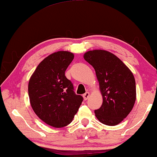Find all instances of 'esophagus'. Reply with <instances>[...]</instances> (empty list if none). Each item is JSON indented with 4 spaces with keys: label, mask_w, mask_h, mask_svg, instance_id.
<instances>
[{
    "label": "esophagus",
    "mask_w": 157,
    "mask_h": 157,
    "mask_svg": "<svg viewBox=\"0 0 157 157\" xmlns=\"http://www.w3.org/2000/svg\"><path fill=\"white\" fill-rule=\"evenodd\" d=\"M89 96H90V94L89 92H86V93H85L83 95H82V97H83L84 100H88V98H89Z\"/></svg>",
    "instance_id": "obj_1"
}]
</instances>
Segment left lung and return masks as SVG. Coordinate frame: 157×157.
I'll list each match as a JSON object with an SVG mask.
<instances>
[{"mask_svg": "<svg viewBox=\"0 0 157 157\" xmlns=\"http://www.w3.org/2000/svg\"><path fill=\"white\" fill-rule=\"evenodd\" d=\"M84 59L93 66L100 86L102 104L95 116L106 125H116L125 119L136 101V82L126 65L111 52L95 49L84 54Z\"/></svg>", "mask_w": 157, "mask_h": 157, "instance_id": "8db88e82", "label": "left lung"}]
</instances>
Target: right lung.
Segmentation results:
<instances>
[{"label": "right lung", "mask_w": 157, "mask_h": 157, "mask_svg": "<svg viewBox=\"0 0 157 157\" xmlns=\"http://www.w3.org/2000/svg\"><path fill=\"white\" fill-rule=\"evenodd\" d=\"M75 55L68 51L52 53L40 63L29 81V101L34 112L54 128L66 126L73 120L82 102L65 76Z\"/></svg>", "instance_id": "right-lung-1"}]
</instances>
